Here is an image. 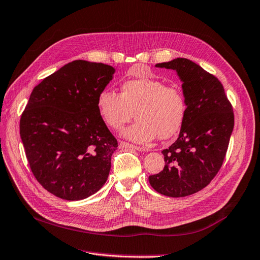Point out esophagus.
<instances>
[{"instance_id": "esophagus-1", "label": "esophagus", "mask_w": 260, "mask_h": 260, "mask_svg": "<svg viewBox=\"0 0 260 260\" xmlns=\"http://www.w3.org/2000/svg\"><path fill=\"white\" fill-rule=\"evenodd\" d=\"M119 148H133V149H136V150H140V152H148V148H145V147H138L135 146V145H132L129 143H126V142H120L119 143Z\"/></svg>"}]
</instances>
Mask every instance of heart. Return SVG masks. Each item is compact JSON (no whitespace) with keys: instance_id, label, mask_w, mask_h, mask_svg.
I'll return each mask as SVG.
<instances>
[{"instance_id":"obj_1","label":"heart","mask_w":260,"mask_h":260,"mask_svg":"<svg viewBox=\"0 0 260 260\" xmlns=\"http://www.w3.org/2000/svg\"><path fill=\"white\" fill-rule=\"evenodd\" d=\"M98 111L104 123L119 129L132 119L137 120L123 132L128 140L146 144L157 136L167 140L182 127L187 103L178 86L166 85L152 77L132 78L123 83L120 94L104 89L98 96Z\"/></svg>"}]
</instances>
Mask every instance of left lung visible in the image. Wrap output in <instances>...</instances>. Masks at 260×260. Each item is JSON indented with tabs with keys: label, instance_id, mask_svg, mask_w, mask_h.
I'll use <instances>...</instances> for the list:
<instances>
[{
	"label": "left lung",
	"instance_id": "left-lung-1",
	"mask_svg": "<svg viewBox=\"0 0 260 260\" xmlns=\"http://www.w3.org/2000/svg\"><path fill=\"white\" fill-rule=\"evenodd\" d=\"M156 66L176 71L187 113L178 138L161 152L164 170L148 180L161 195L185 197L205 188L220 170L234 129L233 106L218 78L190 59Z\"/></svg>",
	"mask_w": 260,
	"mask_h": 260
}]
</instances>
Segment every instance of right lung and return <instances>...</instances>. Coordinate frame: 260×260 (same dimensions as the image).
I'll use <instances>...</instances> for the list:
<instances>
[{"label":"right lung","mask_w":260,"mask_h":260,"mask_svg":"<svg viewBox=\"0 0 260 260\" xmlns=\"http://www.w3.org/2000/svg\"><path fill=\"white\" fill-rule=\"evenodd\" d=\"M115 69L76 59L32 90L20 134L38 182L66 201L99 191L111 171L117 141L98 111V96Z\"/></svg>","instance_id":"add662e5"}]
</instances>
